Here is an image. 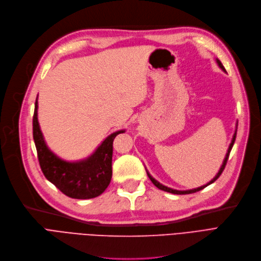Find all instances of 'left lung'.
Wrapping results in <instances>:
<instances>
[{"label":"left lung","instance_id":"obj_1","mask_svg":"<svg viewBox=\"0 0 261 261\" xmlns=\"http://www.w3.org/2000/svg\"><path fill=\"white\" fill-rule=\"evenodd\" d=\"M217 63H218V65H219V67L221 68V69H222L223 71H225V72H226L225 68H224V66L222 65V63L220 62V60H218V59H217ZM236 135H237V129H236V131H234V134H233V137H232V141H231V143H230V145H229V148H228V150H227V153H226V155H225V159H224L223 164H222V166H221V168H220L219 173H218L217 175H215V177H214L211 181H209V182H208L207 185H205V186L199 187V188H197V189H193V190H188V191H178V190H174V189H171V188H167V187H165V186L161 185L160 182H158V181H156L154 178H152V177L150 176V174H149L148 172H147V175H148L149 179L151 180V182H152V184H153L158 189H160V190L165 191V192H168V193H172V194H191V193H195V192H198V191H200V190H202V189H205V188H206V187H208L209 185L213 184L214 181L217 180V179L221 176V174L223 173L224 168H225V166H226V163H227V160H228V156H229L230 150H231L232 146H233V144H234V141H236Z\"/></svg>","mask_w":261,"mask_h":261}]
</instances>
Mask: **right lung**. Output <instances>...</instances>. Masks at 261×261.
Instances as JSON below:
<instances>
[{
	"label": "right lung",
	"instance_id": "1",
	"mask_svg": "<svg viewBox=\"0 0 261 261\" xmlns=\"http://www.w3.org/2000/svg\"><path fill=\"white\" fill-rule=\"evenodd\" d=\"M37 109L36 99L33 116V138L44 177L68 197L88 199L102 194L112 179L113 141L124 130L109 135L85 160L67 162L48 148L38 123Z\"/></svg>",
	"mask_w": 261,
	"mask_h": 261
}]
</instances>
